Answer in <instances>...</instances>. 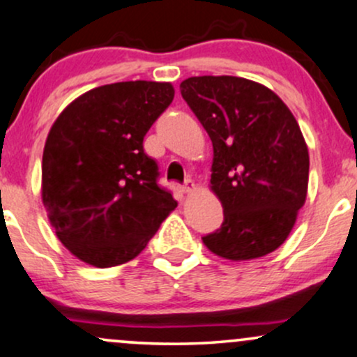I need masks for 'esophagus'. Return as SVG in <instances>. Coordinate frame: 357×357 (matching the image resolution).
I'll return each instance as SVG.
<instances>
[{
	"mask_svg": "<svg viewBox=\"0 0 357 357\" xmlns=\"http://www.w3.org/2000/svg\"><path fill=\"white\" fill-rule=\"evenodd\" d=\"M178 190L182 192V194H194V192H195V183L192 182V180H188L185 185H178Z\"/></svg>",
	"mask_w": 357,
	"mask_h": 357,
	"instance_id": "obj_1",
	"label": "esophagus"
}]
</instances>
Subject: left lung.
<instances>
[{
    "label": "left lung",
    "mask_w": 357,
    "mask_h": 357,
    "mask_svg": "<svg viewBox=\"0 0 357 357\" xmlns=\"http://www.w3.org/2000/svg\"><path fill=\"white\" fill-rule=\"evenodd\" d=\"M183 100L213 146L211 188L224 207L220 229L202 237L229 261L274 252L305 202L309 152L287 105L261 83L238 77H192Z\"/></svg>",
    "instance_id": "obj_1"
}]
</instances>
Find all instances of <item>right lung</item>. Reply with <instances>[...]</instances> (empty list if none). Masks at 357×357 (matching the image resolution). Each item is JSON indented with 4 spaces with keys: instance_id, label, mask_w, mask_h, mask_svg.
Returning <instances> with one entry per match:
<instances>
[{
    "instance_id": "add662e5",
    "label": "right lung",
    "mask_w": 357,
    "mask_h": 357,
    "mask_svg": "<svg viewBox=\"0 0 357 357\" xmlns=\"http://www.w3.org/2000/svg\"><path fill=\"white\" fill-rule=\"evenodd\" d=\"M174 95L170 83H112L78 96L54 120L41 200L56 237L79 261L100 269L132 261L177 207L144 152V137Z\"/></svg>"
}]
</instances>
